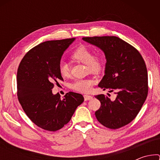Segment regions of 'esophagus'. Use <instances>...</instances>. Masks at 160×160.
Returning a JSON list of instances; mask_svg holds the SVG:
<instances>
[{
    "instance_id": "obj_1",
    "label": "esophagus",
    "mask_w": 160,
    "mask_h": 160,
    "mask_svg": "<svg viewBox=\"0 0 160 160\" xmlns=\"http://www.w3.org/2000/svg\"><path fill=\"white\" fill-rule=\"evenodd\" d=\"M84 99H85V101H88V100H90L92 99V97L91 95H88V94H85L84 95Z\"/></svg>"
}]
</instances>
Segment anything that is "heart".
Here are the masks:
<instances>
[{
	"mask_svg": "<svg viewBox=\"0 0 160 160\" xmlns=\"http://www.w3.org/2000/svg\"><path fill=\"white\" fill-rule=\"evenodd\" d=\"M72 60L79 63L87 65L89 71L92 73H99L102 70L104 67V59L100 56H93V53L90 48L85 46H80L75 49L71 55ZM59 72L61 76L68 78L70 75L69 67L66 63H61L59 66ZM95 80L90 78L87 79L76 80L72 84V90L80 92H88L90 91Z\"/></svg>",
	"mask_w": 160,
	"mask_h": 160,
	"instance_id": "heart-1",
	"label": "heart"
}]
</instances>
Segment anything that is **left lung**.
<instances>
[{
    "instance_id": "obj_1",
    "label": "left lung",
    "mask_w": 160,
    "mask_h": 160,
    "mask_svg": "<svg viewBox=\"0 0 160 160\" xmlns=\"http://www.w3.org/2000/svg\"><path fill=\"white\" fill-rule=\"evenodd\" d=\"M82 40L104 53V75L98 87L103 90H115L117 95L115 100L104 94L95 96L101 102L96 118L111 129L127 125L136 117L148 96V70L142 56L117 37H83Z\"/></svg>"
}]
</instances>
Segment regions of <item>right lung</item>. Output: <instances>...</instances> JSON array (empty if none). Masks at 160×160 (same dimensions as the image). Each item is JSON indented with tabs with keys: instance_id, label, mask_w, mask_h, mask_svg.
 Masks as SVG:
<instances>
[{
	"instance_id": "add662e5",
	"label": "right lung",
	"mask_w": 160,
	"mask_h": 160,
	"mask_svg": "<svg viewBox=\"0 0 160 160\" xmlns=\"http://www.w3.org/2000/svg\"><path fill=\"white\" fill-rule=\"evenodd\" d=\"M75 38L41 43L27 53L17 74L18 97L24 112L37 126L56 131L69 122L84 102L82 94L69 92L61 98L52 92L53 83L63 80L59 72L62 56Z\"/></svg>"
}]
</instances>
